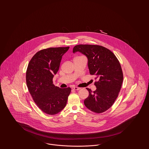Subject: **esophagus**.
Listing matches in <instances>:
<instances>
[{"label":"esophagus","mask_w":149,"mask_h":149,"mask_svg":"<svg viewBox=\"0 0 149 149\" xmlns=\"http://www.w3.org/2000/svg\"><path fill=\"white\" fill-rule=\"evenodd\" d=\"M72 89H74V90H75V91H78V90L80 89V88H79V87H72Z\"/></svg>","instance_id":"1"}]
</instances>
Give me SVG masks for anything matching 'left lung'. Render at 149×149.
I'll use <instances>...</instances> for the list:
<instances>
[{"label":"left lung","mask_w":149,"mask_h":149,"mask_svg":"<svg viewBox=\"0 0 149 149\" xmlns=\"http://www.w3.org/2000/svg\"><path fill=\"white\" fill-rule=\"evenodd\" d=\"M78 51L87 57L90 74L96 79L95 91L86 88L89 96L84 104L93 112L103 113L112 106L120 92L123 79L120 63L111 51L100 45H78L73 52Z\"/></svg>","instance_id":"left-lung-1"}]
</instances>
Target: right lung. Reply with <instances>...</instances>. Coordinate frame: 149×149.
Here are the masks:
<instances>
[{"label":"right lung","instance_id":"add662e5","mask_svg":"<svg viewBox=\"0 0 149 149\" xmlns=\"http://www.w3.org/2000/svg\"><path fill=\"white\" fill-rule=\"evenodd\" d=\"M69 47H50L38 51L29 63L26 83L37 106L44 113L54 115L66 106L71 92L70 87L60 88L53 84L64 54Z\"/></svg>","mask_w":149,"mask_h":149}]
</instances>
